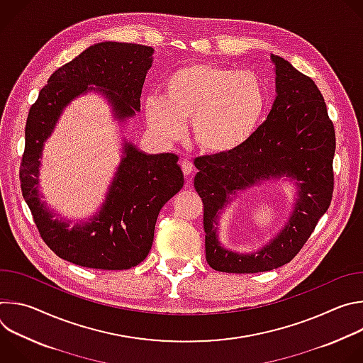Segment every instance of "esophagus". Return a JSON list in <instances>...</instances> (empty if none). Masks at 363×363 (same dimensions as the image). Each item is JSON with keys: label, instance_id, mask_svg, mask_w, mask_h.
Returning <instances> with one entry per match:
<instances>
[{"label": "esophagus", "instance_id": "34e87169", "mask_svg": "<svg viewBox=\"0 0 363 363\" xmlns=\"http://www.w3.org/2000/svg\"><path fill=\"white\" fill-rule=\"evenodd\" d=\"M179 165H181V169H182V172H184V175L189 177V175L192 174V171H194V164H192L189 160H182Z\"/></svg>", "mask_w": 363, "mask_h": 363}]
</instances>
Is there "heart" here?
<instances>
[{"label":"heart","instance_id":"b5f03b06","mask_svg":"<svg viewBox=\"0 0 363 363\" xmlns=\"http://www.w3.org/2000/svg\"><path fill=\"white\" fill-rule=\"evenodd\" d=\"M162 90V97L149 96L145 100L150 129L174 140L182 135L184 122L192 121L195 143L211 155L242 147L260 126L267 105L260 76L210 63L174 70Z\"/></svg>","mask_w":363,"mask_h":363}]
</instances>
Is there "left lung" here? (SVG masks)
<instances>
[{
  "instance_id": "left-lung-1",
  "label": "left lung",
  "mask_w": 363,
  "mask_h": 363,
  "mask_svg": "<svg viewBox=\"0 0 363 363\" xmlns=\"http://www.w3.org/2000/svg\"><path fill=\"white\" fill-rule=\"evenodd\" d=\"M276 65V100L267 119L238 150L199 157L194 186L203 203L205 258L224 273H260L291 262L328 211L333 194L335 128L325 99L308 76L287 60ZM286 174L298 181L299 199L282 233L254 255L223 249L216 218L230 195L260 179Z\"/></svg>"
}]
</instances>
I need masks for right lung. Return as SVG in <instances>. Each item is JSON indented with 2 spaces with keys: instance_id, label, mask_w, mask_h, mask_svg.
Masks as SVG:
<instances>
[{
  "instance_id": "1",
  "label": "right lung",
  "mask_w": 363,
  "mask_h": 363,
  "mask_svg": "<svg viewBox=\"0 0 363 363\" xmlns=\"http://www.w3.org/2000/svg\"><path fill=\"white\" fill-rule=\"evenodd\" d=\"M153 48L105 41L86 48L50 76L33 103L26 123L20 165L23 196L47 247L63 260L99 270H126L143 262L153 241L155 224L168 199L184 185L174 153L146 155L125 143V157L99 214L72 230L53 220L38 196V167L44 140L69 103L96 86L106 94L121 121L140 109V93L152 66Z\"/></svg>"
}]
</instances>
